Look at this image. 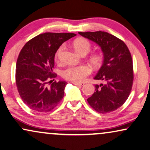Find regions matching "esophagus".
<instances>
[{"mask_svg":"<svg viewBox=\"0 0 150 150\" xmlns=\"http://www.w3.org/2000/svg\"><path fill=\"white\" fill-rule=\"evenodd\" d=\"M73 83L74 84V85H76L77 86H80V87H81V86H84V84H85L84 83H78V82H73Z\"/></svg>","mask_w":150,"mask_h":150,"instance_id":"1","label":"esophagus"}]
</instances>
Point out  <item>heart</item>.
I'll list each match as a JSON object with an SVG mask.
<instances>
[{"label": "heart", "mask_w": 150, "mask_h": 150, "mask_svg": "<svg viewBox=\"0 0 150 150\" xmlns=\"http://www.w3.org/2000/svg\"><path fill=\"white\" fill-rule=\"evenodd\" d=\"M73 45L75 51L80 55L87 54L91 50V44L88 40L85 39H78L75 40ZM62 50L63 46H60L56 51V56H55L56 60L58 59ZM90 61L94 67H98L102 63V58L100 55L94 54L90 57ZM91 72L92 69L88 65H73L64 69L62 72V75L66 79L79 82L83 81L86 76L89 75Z\"/></svg>", "instance_id": "b5f03b06"}]
</instances>
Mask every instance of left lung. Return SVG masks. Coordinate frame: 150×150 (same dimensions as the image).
I'll return each instance as SVG.
<instances>
[{"label":"left lung","mask_w":150,"mask_h":150,"mask_svg":"<svg viewBox=\"0 0 150 150\" xmlns=\"http://www.w3.org/2000/svg\"><path fill=\"white\" fill-rule=\"evenodd\" d=\"M100 47L103 62L94 79L95 92L88 98L89 105L100 113L116 110L127 100L133 81V67L130 53L123 41L103 31L78 33Z\"/></svg>","instance_id":"8db88e82"}]
</instances>
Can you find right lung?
<instances>
[{"instance_id":"add662e5","label":"right lung","mask_w":150,"mask_h":150,"mask_svg":"<svg viewBox=\"0 0 150 150\" xmlns=\"http://www.w3.org/2000/svg\"><path fill=\"white\" fill-rule=\"evenodd\" d=\"M76 36L74 33H45L25 44L16 63V81L23 102L38 112L54 109L64 97L67 82H52L54 57L60 46ZM50 81H53L50 80Z\"/></svg>"}]
</instances>
